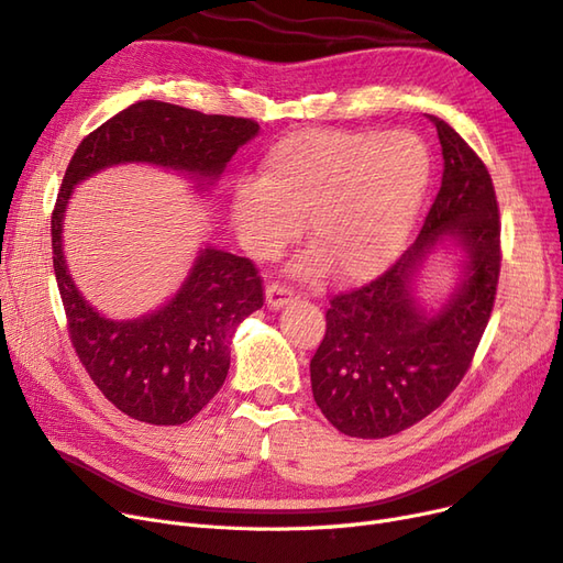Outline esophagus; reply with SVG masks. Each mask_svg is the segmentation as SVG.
Returning a JSON list of instances; mask_svg holds the SVG:
<instances>
[{
  "label": "esophagus",
  "mask_w": 563,
  "mask_h": 563,
  "mask_svg": "<svg viewBox=\"0 0 563 563\" xmlns=\"http://www.w3.org/2000/svg\"><path fill=\"white\" fill-rule=\"evenodd\" d=\"M290 300H294V290H290L284 284H279V282H273L265 288V302H267L269 309H279Z\"/></svg>",
  "instance_id": "esophagus-1"
}]
</instances>
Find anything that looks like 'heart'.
Wrapping results in <instances>:
<instances>
[{
    "label": "heart",
    "instance_id": "heart-1",
    "mask_svg": "<svg viewBox=\"0 0 563 563\" xmlns=\"http://www.w3.org/2000/svg\"><path fill=\"white\" fill-rule=\"evenodd\" d=\"M429 181V148L410 132L302 130L265 153L261 179L235 186L230 217L258 258L279 254L307 219L314 249L298 273L331 265L340 279H365L400 254Z\"/></svg>",
    "mask_w": 563,
    "mask_h": 563
}]
</instances>
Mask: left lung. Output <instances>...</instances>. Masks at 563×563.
Instances as JSON below:
<instances>
[{
  "instance_id": "left-lung-1",
  "label": "left lung",
  "mask_w": 563,
  "mask_h": 563,
  "mask_svg": "<svg viewBox=\"0 0 563 563\" xmlns=\"http://www.w3.org/2000/svg\"><path fill=\"white\" fill-rule=\"evenodd\" d=\"M429 119L444 169L419 238L382 277L331 300L309 363L319 410L352 438L396 435L440 407L468 373L494 309L500 221L492 177L454 128ZM444 241L464 251V277L448 303L426 313L413 277Z\"/></svg>"
}]
</instances>
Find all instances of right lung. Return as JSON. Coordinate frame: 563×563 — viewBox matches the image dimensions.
<instances>
[{
	"instance_id": "add662e5",
	"label": "right lung",
	"mask_w": 563,
	"mask_h": 563,
	"mask_svg": "<svg viewBox=\"0 0 563 563\" xmlns=\"http://www.w3.org/2000/svg\"><path fill=\"white\" fill-rule=\"evenodd\" d=\"M258 123L144 100L92 130L71 156L51 217L53 269L69 340L97 389L128 417L179 426L217 396L230 367L238 325L263 307V279L249 258L207 246L181 288L156 312L107 319L76 288L63 251V221L74 188L113 165L144 163L214 184Z\"/></svg>"
}]
</instances>
